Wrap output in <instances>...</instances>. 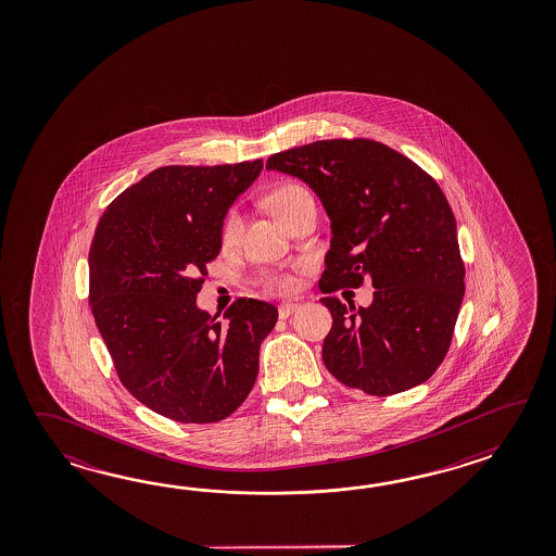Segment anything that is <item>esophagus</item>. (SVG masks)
Wrapping results in <instances>:
<instances>
[{
  "instance_id": "1",
  "label": "esophagus",
  "mask_w": 556,
  "mask_h": 556,
  "mask_svg": "<svg viewBox=\"0 0 556 556\" xmlns=\"http://www.w3.org/2000/svg\"><path fill=\"white\" fill-rule=\"evenodd\" d=\"M298 307L300 306L294 304V302H283V304H280V307H278V316L282 319L290 318Z\"/></svg>"
}]
</instances>
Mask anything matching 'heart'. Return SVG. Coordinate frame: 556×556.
Segmentation results:
<instances>
[{"mask_svg":"<svg viewBox=\"0 0 556 556\" xmlns=\"http://www.w3.org/2000/svg\"><path fill=\"white\" fill-rule=\"evenodd\" d=\"M307 199H312V192L304 185L295 182V180H283L280 185H276L268 192V197H266L268 206L273 208V213L280 220H282L286 214L292 213L300 202L307 201ZM240 232H242V216H240L237 208H230L226 213L223 226H220V240H223V244L225 247L237 244ZM268 286L276 288V290L288 292V290L294 288L295 282L294 278H290V276H274V278L268 280Z\"/></svg>","mask_w":556,"mask_h":556,"instance_id":"heart-1","label":"heart"}]
</instances>
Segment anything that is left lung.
<instances>
[{
    "label": "left lung",
    "mask_w": 556,
    "mask_h": 556,
    "mask_svg": "<svg viewBox=\"0 0 556 556\" xmlns=\"http://www.w3.org/2000/svg\"><path fill=\"white\" fill-rule=\"evenodd\" d=\"M266 168L302 178L331 220L319 290L359 288L374 302L321 298L331 330L324 364L348 388L393 395L424 383L450 350L465 294L457 225L438 182L371 139L316 141L276 153Z\"/></svg>",
    "instance_id": "1"
}]
</instances>
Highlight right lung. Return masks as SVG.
<instances>
[{"mask_svg": "<svg viewBox=\"0 0 556 556\" xmlns=\"http://www.w3.org/2000/svg\"><path fill=\"white\" fill-rule=\"evenodd\" d=\"M237 165L161 166L105 208L89 250V304L121 383L154 414L214 424L258 376L278 309L238 298L225 321L197 306L228 208L261 175Z\"/></svg>", "mask_w": 556, "mask_h": 556, "instance_id": "right-lung-1", "label": "right lung"}]
</instances>
